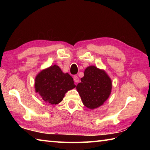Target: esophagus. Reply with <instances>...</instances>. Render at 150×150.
<instances>
[{"instance_id":"obj_1","label":"esophagus","mask_w":150,"mask_h":150,"mask_svg":"<svg viewBox=\"0 0 150 150\" xmlns=\"http://www.w3.org/2000/svg\"><path fill=\"white\" fill-rule=\"evenodd\" d=\"M73 80H74L75 82H76V83H77V82H78L79 81V79L78 77V76L77 75H74V76H73Z\"/></svg>"}]
</instances>
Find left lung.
<instances>
[{"instance_id": "left-lung-1", "label": "left lung", "mask_w": 150, "mask_h": 150, "mask_svg": "<svg viewBox=\"0 0 150 150\" xmlns=\"http://www.w3.org/2000/svg\"><path fill=\"white\" fill-rule=\"evenodd\" d=\"M81 81L76 88L85 106L95 109L103 105L109 97L112 83L103 70L94 66H89Z\"/></svg>"}]
</instances>
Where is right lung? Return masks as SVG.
Returning <instances> with one entry per match:
<instances>
[{"instance_id": "right-lung-1", "label": "right lung", "mask_w": 150, "mask_h": 150, "mask_svg": "<svg viewBox=\"0 0 150 150\" xmlns=\"http://www.w3.org/2000/svg\"><path fill=\"white\" fill-rule=\"evenodd\" d=\"M35 91L44 102L50 104L60 103L67 91L75 87L73 78L53 65L40 71L35 78Z\"/></svg>"}]
</instances>
